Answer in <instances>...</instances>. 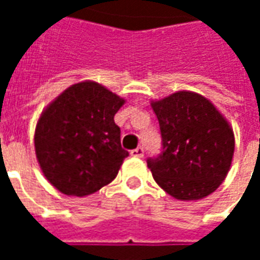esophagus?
I'll list each match as a JSON object with an SVG mask.
<instances>
[{
    "mask_svg": "<svg viewBox=\"0 0 260 260\" xmlns=\"http://www.w3.org/2000/svg\"><path fill=\"white\" fill-rule=\"evenodd\" d=\"M131 156H134V157H143V149L142 147H136L134 150H131Z\"/></svg>",
    "mask_w": 260,
    "mask_h": 260,
    "instance_id": "esophagus-1",
    "label": "esophagus"
}]
</instances>
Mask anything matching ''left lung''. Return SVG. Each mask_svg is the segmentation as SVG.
I'll list each match as a JSON object with an SVG mask.
<instances>
[{
  "label": "left lung",
  "instance_id": "left-lung-1",
  "mask_svg": "<svg viewBox=\"0 0 260 260\" xmlns=\"http://www.w3.org/2000/svg\"><path fill=\"white\" fill-rule=\"evenodd\" d=\"M163 152L147 160L157 185L178 201H199L229 174L235 139L230 122L206 97L189 90L152 100Z\"/></svg>",
  "mask_w": 260,
  "mask_h": 260
}]
</instances>
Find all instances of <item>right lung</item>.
Segmentation results:
<instances>
[{"label":"right lung","mask_w":260,"mask_h":260,"mask_svg":"<svg viewBox=\"0 0 260 260\" xmlns=\"http://www.w3.org/2000/svg\"><path fill=\"white\" fill-rule=\"evenodd\" d=\"M125 99L93 80L69 86L43 110L35 149L43 174L64 195L86 196L108 185L129 153L114 115Z\"/></svg>","instance_id":"add662e5"}]
</instances>
